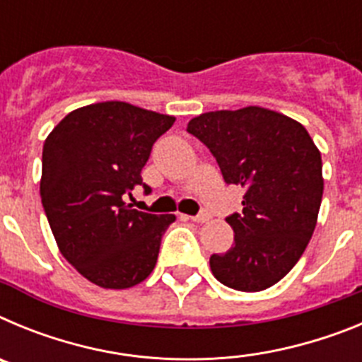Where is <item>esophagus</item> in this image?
Masks as SVG:
<instances>
[{
	"label": "esophagus",
	"mask_w": 362,
	"mask_h": 362,
	"mask_svg": "<svg viewBox=\"0 0 362 362\" xmlns=\"http://www.w3.org/2000/svg\"><path fill=\"white\" fill-rule=\"evenodd\" d=\"M192 219L196 221V223H206V221L210 219V214L209 212H201V214H197V216L192 217Z\"/></svg>",
	"instance_id": "esophagus-1"
}]
</instances>
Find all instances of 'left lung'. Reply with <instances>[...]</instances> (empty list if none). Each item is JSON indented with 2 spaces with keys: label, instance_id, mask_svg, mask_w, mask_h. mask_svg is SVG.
<instances>
[{
  "label": "left lung",
  "instance_id": "1",
  "mask_svg": "<svg viewBox=\"0 0 362 362\" xmlns=\"http://www.w3.org/2000/svg\"><path fill=\"white\" fill-rule=\"evenodd\" d=\"M209 146L225 183L243 187V212L226 217L233 246L214 254L219 283L261 292L299 261L317 225L321 152L300 123L261 107L206 112L187 127Z\"/></svg>",
  "mask_w": 362,
  "mask_h": 362
}]
</instances>
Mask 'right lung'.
<instances>
[{
	"mask_svg": "<svg viewBox=\"0 0 362 362\" xmlns=\"http://www.w3.org/2000/svg\"><path fill=\"white\" fill-rule=\"evenodd\" d=\"M175 117L123 101L86 105L54 127L43 145L41 203L59 252L101 288L136 286L158 263L172 214L127 203L153 143Z\"/></svg>",
	"mask_w": 362,
	"mask_h": 362,
	"instance_id": "add662e5",
	"label": "right lung"
}]
</instances>
